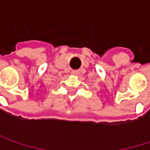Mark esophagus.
Returning <instances> with one entry per match:
<instances>
[{
    "label": "esophagus",
    "instance_id": "34e87169",
    "mask_svg": "<svg viewBox=\"0 0 150 150\" xmlns=\"http://www.w3.org/2000/svg\"><path fill=\"white\" fill-rule=\"evenodd\" d=\"M79 73H80V71H79V70H73V71H72V75H78Z\"/></svg>",
    "mask_w": 150,
    "mask_h": 150
}]
</instances>
